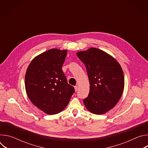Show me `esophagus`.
I'll return each mask as SVG.
<instances>
[{"label":"esophagus","instance_id":"obj_1","mask_svg":"<svg viewBox=\"0 0 148 148\" xmlns=\"http://www.w3.org/2000/svg\"><path fill=\"white\" fill-rule=\"evenodd\" d=\"M74 89H75V91H77V90H78V87H77V86H74Z\"/></svg>","mask_w":148,"mask_h":148}]
</instances>
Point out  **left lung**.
I'll return each mask as SVG.
<instances>
[{"mask_svg": "<svg viewBox=\"0 0 148 148\" xmlns=\"http://www.w3.org/2000/svg\"><path fill=\"white\" fill-rule=\"evenodd\" d=\"M86 66L90 81V93L83 100L87 109L101 115L112 109L124 89V76L119 63L112 56L91 47L77 53Z\"/></svg>", "mask_w": 148, "mask_h": 148, "instance_id": "1", "label": "left lung"}]
</instances>
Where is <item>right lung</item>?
<instances>
[{"label": "right lung", "instance_id": "obj_1", "mask_svg": "<svg viewBox=\"0 0 148 148\" xmlns=\"http://www.w3.org/2000/svg\"><path fill=\"white\" fill-rule=\"evenodd\" d=\"M67 50L51 49L36 56L25 75V89L31 102L49 115L64 110L75 91L62 70Z\"/></svg>", "mask_w": 148, "mask_h": 148}]
</instances>
